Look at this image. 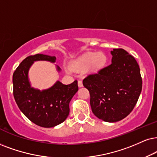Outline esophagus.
<instances>
[{"mask_svg": "<svg viewBox=\"0 0 157 157\" xmlns=\"http://www.w3.org/2000/svg\"><path fill=\"white\" fill-rule=\"evenodd\" d=\"M77 84H78V87L79 88H81V87H82V82L81 80H78V82H77Z\"/></svg>", "mask_w": 157, "mask_h": 157, "instance_id": "34e87169", "label": "esophagus"}]
</instances>
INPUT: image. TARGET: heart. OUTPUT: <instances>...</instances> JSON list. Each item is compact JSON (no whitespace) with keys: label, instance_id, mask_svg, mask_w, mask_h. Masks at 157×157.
I'll list each match as a JSON object with an SVG mask.
<instances>
[{"label":"heart","instance_id":"heart-1","mask_svg":"<svg viewBox=\"0 0 157 157\" xmlns=\"http://www.w3.org/2000/svg\"><path fill=\"white\" fill-rule=\"evenodd\" d=\"M107 57L104 53L88 52L85 53L73 61L71 64L72 68L80 72L88 68V72L96 73L106 64Z\"/></svg>","mask_w":157,"mask_h":157}]
</instances>
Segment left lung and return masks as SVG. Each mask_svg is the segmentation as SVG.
I'll return each mask as SVG.
<instances>
[{
    "label": "left lung",
    "instance_id": "obj_1",
    "mask_svg": "<svg viewBox=\"0 0 157 157\" xmlns=\"http://www.w3.org/2000/svg\"><path fill=\"white\" fill-rule=\"evenodd\" d=\"M112 63L82 81L89 90L92 112L107 122L122 120L132 112L142 90L138 64L122 48L111 51Z\"/></svg>",
    "mask_w": 157,
    "mask_h": 157
}]
</instances>
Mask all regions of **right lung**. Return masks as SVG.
I'll use <instances>...</instances> for the list:
<instances>
[{"label": "right lung", "instance_id": "obj_1", "mask_svg": "<svg viewBox=\"0 0 157 157\" xmlns=\"http://www.w3.org/2000/svg\"><path fill=\"white\" fill-rule=\"evenodd\" d=\"M55 56L35 54L20 63L13 74V97L19 109L31 122L43 128H53L62 123L68 117L69 102L78 90L77 81L69 85L56 81L53 86L40 90L31 87L28 73L35 61L56 62ZM58 72L61 69L56 66Z\"/></svg>", "mask_w": 157, "mask_h": 157}]
</instances>
